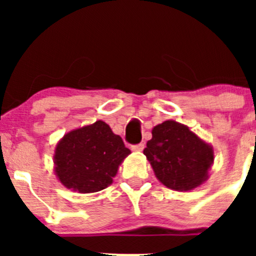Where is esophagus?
<instances>
[{
	"mask_svg": "<svg viewBox=\"0 0 256 256\" xmlns=\"http://www.w3.org/2000/svg\"><path fill=\"white\" fill-rule=\"evenodd\" d=\"M144 148V144H132V151H142Z\"/></svg>",
	"mask_w": 256,
	"mask_h": 256,
	"instance_id": "esophagus-1",
	"label": "esophagus"
}]
</instances>
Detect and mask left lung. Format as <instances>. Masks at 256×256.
Returning <instances> with one entry per match:
<instances>
[{
	"label": "left lung",
	"instance_id": "obj_1",
	"mask_svg": "<svg viewBox=\"0 0 256 256\" xmlns=\"http://www.w3.org/2000/svg\"><path fill=\"white\" fill-rule=\"evenodd\" d=\"M158 180L177 191L200 186L214 160L212 148L188 126L166 120L152 130V138L144 150Z\"/></svg>",
	"mask_w": 256,
	"mask_h": 256
}]
</instances>
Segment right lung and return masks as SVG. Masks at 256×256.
Instances as JSON below:
<instances>
[{
  "label": "right lung",
  "mask_w": 256,
  "mask_h": 256,
  "mask_svg": "<svg viewBox=\"0 0 256 256\" xmlns=\"http://www.w3.org/2000/svg\"><path fill=\"white\" fill-rule=\"evenodd\" d=\"M123 140L105 122L72 130L58 142L55 151L56 174L68 188L83 194L97 192L112 182L128 154Z\"/></svg>",
  "instance_id": "1"
}]
</instances>
